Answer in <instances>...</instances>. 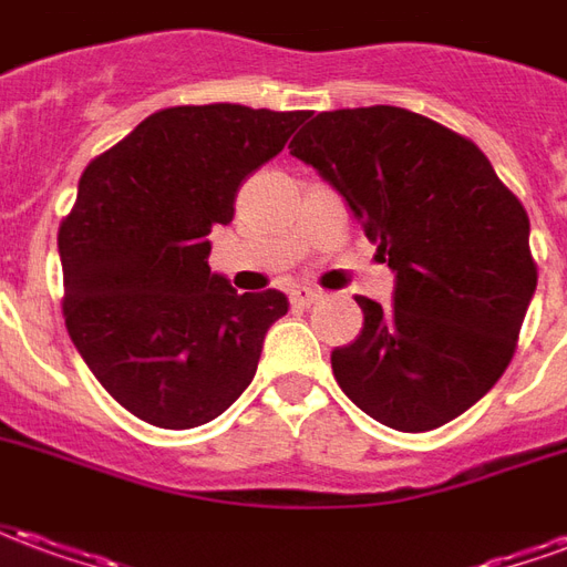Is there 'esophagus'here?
<instances>
[{"label":"esophagus","mask_w":567,"mask_h":567,"mask_svg":"<svg viewBox=\"0 0 567 567\" xmlns=\"http://www.w3.org/2000/svg\"><path fill=\"white\" fill-rule=\"evenodd\" d=\"M319 297L321 295L316 288H295V291H291V303H295V307H309V303H316Z\"/></svg>","instance_id":"34e87169"}]
</instances>
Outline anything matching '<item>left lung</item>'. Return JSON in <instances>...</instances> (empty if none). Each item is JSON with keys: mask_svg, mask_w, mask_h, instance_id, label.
I'll return each instance as SVG.
<instances>
[{"mask_svg": "<svg viewBox=\"0 0 567 567\" xmlns=\"http://www.w3.org/2000/svg\"><path fill=\"white\" fill-rule=\"evenodd\" d=\"M291 154L346 199L394 272L392 307L331 352L352 404L394 431L462 416L501 380L537 288L528 215L474 142L398 105L303 115Z\"/></svg>", "mask_w": 567, "mask_h": 567, "instance_id": "8db88e82", "label": "left lung"}]
</instances>
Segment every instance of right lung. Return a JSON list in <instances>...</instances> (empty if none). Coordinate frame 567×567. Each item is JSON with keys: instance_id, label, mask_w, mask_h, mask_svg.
Here are the masks:
<instances>
[{"instance_id": "obj_1", "label": "right lung", "mask_w": 567, "mask_h": 567, "mask_svg": "<svg viewBox=\"0 0 567 567\" xmlns=\"http://www.w3.org/2000/svg\"><path fill=\"white\" fill-rule=\"evenodd\" d=\"M303 112L178 105L87 163L60 224L63 316L96 380L133 416L197 427L255 380L282 291L236 295L209 270L212 230L236 190L272 161Z\"/></svg>"}]
</instances>
